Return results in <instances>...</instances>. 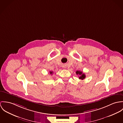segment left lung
I'll return each instance as SVG.
<instances>
[{"mask_svg": "<svg viewBox=\"0 0 123 123\" xmlns=\"http://www.w3.org/2000/svg\"><path fill=\"white\" fill-rule=\"evenodd\" d=\"M76 74L77 75H79V78L80 79H81V80H83L84 79H85L86 76H85V74L83 73V72L82 71H77L76 72Z\"/></svg>", "mask_w": 123, "mask_h": 123, "instance_id": "8db88e82", "label": "left lung"}]
</instances>
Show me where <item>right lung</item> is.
I'll use <instances>...</instances> for the list:
<instances>
[{"label":"right lung","mask_w":123,"mask_h":123,"mask_svg":"<svg viewBox=\"0 0 123 123\" xmlns=\"http://www.w3.org/2000/svg\"><path fill=\"white\" fill-rule=\"evenodd\" d=\"M50 74H53V72L52 71H50Z\"/></svg>","instance_id":"add662e5"}]
</instances>
